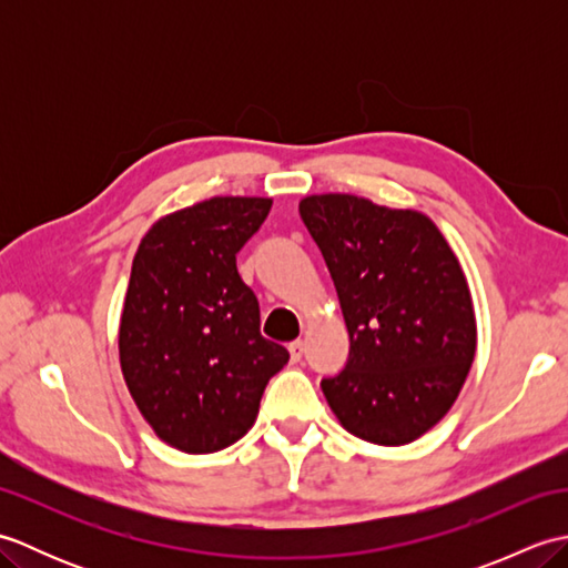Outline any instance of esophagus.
<instances>
[{"instance_id":"esophagus-1","label":"esophagus","mask_w":568,"mask_h":568,"mask_svg":"<svg viewBox=\"0 0 568 568\" xmlns=\"http://www.w3.org/2000/svg\"><path fill=\"white\" fill-rule=\"evenodd\" d=\"M287 352H291L293 361H300V358H303V354H305V342L303 339L291 342V346H287Z\"/></svg>"}]
</instances>
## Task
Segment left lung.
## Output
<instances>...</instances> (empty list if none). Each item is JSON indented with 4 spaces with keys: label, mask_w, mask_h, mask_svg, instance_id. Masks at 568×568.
Instances as JSON below:
<instances>
[{
    "label": "left lung",
    "mask_w": 568,
    "mask_h": 568,
    "mask_svg": "<svg viewBox=\"0 0 568 568\" xmlns=\"http://www.w3.org/2000/svg\"><path fill=\"white\" fill-rule=\"evenodd\" d=\"M348 329L346 368L322 381L334 417L381 446L449 413L476 356V312L456 253L427 214L346 192L300 200Z\"/></svg>",
    "instance_id": "obj_1"
}]
</instances>
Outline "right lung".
<instances>
[{"label": "right lung", "mask_w": 568, "mask_h": 568, "mask_svg": "<svg viewBox=\"0 0 568 568\" xmlns=\"http://www.w3.org/2000/svg\"><path fill=\"white\" fill-rule=\"evenodd\" d=\"M271 197H210L161 216L131 265L119 364L159 439L212 454L253 427L265 385L291 354L261 336V310L236 271Z\"/></svg>", "instance_id": "1"}]
</instances>
